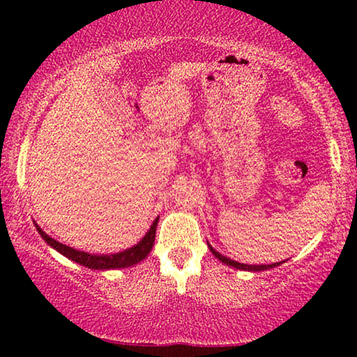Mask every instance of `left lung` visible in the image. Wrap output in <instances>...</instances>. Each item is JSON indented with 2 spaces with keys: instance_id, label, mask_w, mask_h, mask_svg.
I'll return each mask as SVG.
<instances>
[{
  "instance_id": "1",
  "label": "left lung",
  "mask_w": 357,
  "mask_h": 357,
  "mask_svg": "<svg viewBox=\"0 0 357 357\" xmlns=\"http://www.w3.org/2000/svg\"><path fill=\"white\" fill-rule=\"evenodd\" d=\"M209 250L213 252V255L216 257L219 261H222V263H226V265H229V266H234V268H237V270H243V271H263V270H270V268L280 265V263H271V265H245V263L234 261V260H231V258L221 255V253L214 250L211 245H209Z\"/></svg>"
}]
</instances>
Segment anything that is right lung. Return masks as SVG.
I'll use <instances>...</instances> for the list:
<instances>
[{
	"label": "right lung",
	"instance_id": "right-lung-1",
	"mask_svg": "<svg viewBox=\"0 0 357 357\" xmlns=\"http://www.w3.org/2000/svg\"><path fill=\"white\" fill-rule=\"evenodd\" d=\"M158 221L159 219H155V221L153 222V226H151V229L148 231V234L143 237V241H139V243H136L135 247L128 248V250L114 253V255H91V253L79 252V250H76V248L63 245V243L55 241V238L47 236V234L43 232L38 226H37V231L40 232L43 241H45L48 245L56 248V250L63 253V255L68 257L73 261L79 263V265H82V266L92 268V270H116V268L133 266V265H136V263L144 260V258L149 255V252L153 250V245H154Z\"/></svg>",
	"mask_w": 357,
	"mask_h": 357
}]
</instances>
